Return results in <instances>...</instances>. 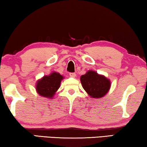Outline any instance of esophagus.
I'll use <instances>...</instances> for the list:
<instances>
[{"instance_id": "esophagus-1", "label": "esophagus", "mask_w": 147, "mask_h": 147, "mask_svg": "<svg viewBox=\"0 0 147 147\" xmlns=\"http://www.w3.org/2000/svg\"><path fill=\"white\" fill-rule=\"evenodd\" d=\"M69 76L71 78H76V73H69Z\"/></svg>"}]
</instances>
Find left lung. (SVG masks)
Segmentation results:
<instances>
[{
  "instance_id": "obj_1",
  "label": "left lung",
  "mask_w": 147,
  "mask_h": 147,
  "mask_svg": "<svg viewBox=\"0 0 147 147\" xmlns=\"http://www.w3.org/2000/svg\"><path fill=\"white\" fill-rule=\"evenodd\" d=\"M80 82L84 90L92 98L104 97L111 87L110 80L93 70H89L80 77Z\"/></svg>"
}]
</instances>
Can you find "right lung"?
I'll list each match as a JSON object with an SVG mask.
<instances>
[{"label": "right lung", "instance_id": "right-lung-1", "mask_svg": "<svg viewBox=\"0 0 147 147\" xmlns=\"http://www.w3.org/2000/svg\"><path fill=\"white\" fill-rule=\"evenodd\" d=\"M64 77L59 73L53 71L48 76H44L38 80L35 85L37 94L42 97L52 99L60 87Z\"/></svg>", "mask_w": 147, "mask_h": 147}]
</instances>
